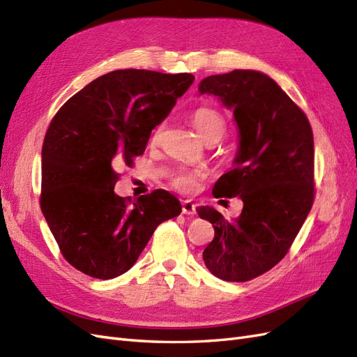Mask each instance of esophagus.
<instances>
[{"label": "esophagus", "mask_w": 357, "mask_h": 357, "mask_svg": "<svg viewBox=\"0 0 357 357\" xmlns=\"http://www.w3.org/2000/svg\"><path fill=\"white\" fill-rule=\"evenodd\" d=\"M181 211H183V214H188V215L197 214V205L193 204L192 201H189V199L183 201V204H181Z\"/></svg>", "instance_id": "1"}]
</instances>
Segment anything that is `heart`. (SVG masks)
Listing matches in <instances>:
<instances>
[{
    "instance_id": "obj_1",
    "label": "heart",
    "mask_w": 357,
    "mask_h": 357,
    "mask_svg": "<svg viewBox=\"0 0 357 357\" xmlns=\"http://www.w3.org/2000/svg\"><path fill=\"white\" fill-rule=\"evenodd\" d=\"M192 123L197 128L198 134L202 137L205 143H218L226 134V119L225 116L213 107L202 105L193 110ZM164 132V125H158L152 134V142L158 143L160 139V135ZM205 176L202 169H181L176 172L171 178V185L181 192H192L197 188L198 180H201Z\"/></svg>"
}]
</instances>
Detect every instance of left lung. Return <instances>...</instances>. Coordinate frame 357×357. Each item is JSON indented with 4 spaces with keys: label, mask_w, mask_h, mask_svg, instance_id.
<instances>
[{
    "label": "left lung",
    "mask_w": 357,
    "mask_h": 357,
    "mask_svg": "<svg viewBox=\"0 0 357 357\" xmlns=\"http://www.w3.org/2000/svg\"><path fill=\"white\" fill-rule=\"evenodd\" d=\"M201 93L234 109L240 129L235 168L213 188L214 198L240 197L234 222L213 207L197 208L214 228L202 253L211 274L248 282L287 255L314 201V138L305 113L266 74L234 70L210 75Z\"/></svg>",
    "instance_id": "left-lung-1"
}]
</instances>
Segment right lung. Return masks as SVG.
<instances>
[{"instance_id":"obj_1","label":"right lung","mask_w":357,"mask_h":357,"mask_svg":"<svg viewBox=\"0 0 357 357\" xmlns=\"http://www.w3.org/2000/svg\"><path fill=\"white\" fill-rule=\"evenodd\" d=\"M193 80L188 73L116 70L84 86L52 119L41 150L40 207L62 256L80 273L122 275L158 226L181 213L178 199L162 189L132 205L117 197L114 165H134Z\"/></svg>"}]
</instances>
